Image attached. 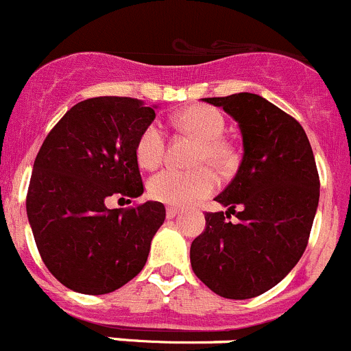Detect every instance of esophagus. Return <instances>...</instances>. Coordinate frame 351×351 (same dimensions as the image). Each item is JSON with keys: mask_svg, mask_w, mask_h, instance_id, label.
I'll list each match as a JSON object with an SVG mask.
<instances>
[{"mask_svg": "<svg viewBox=\"0 0 351 351\" xmlns=\"http://www.w3.org/2000/svg\"><path fill=\"white\" fill-rule=\"evenodd\" d=\"M176 215H179V208L169 206V208H167V219H173Z\"/></svg>", "mask_w": 351, "mask_h": 351, "instance_id": "esophagus-1", "label": "esophagus"}]
</instances>
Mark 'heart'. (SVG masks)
<instances>
[{"instance_id":"obj_1","label":"heart","mask_w":351,"mask_h":351,"mask_svg":"<svg viewBox=\"0 0 351 351\" xmlns=\"http://www.w3.org/2000/svg\"><path fill=\"white\" fill-rule=\"evenodd\" d=\"M179 129L195 136L199 141L196 163H212L226 167L232 158V149L222 139L226 122L219 110L205 105H195L173 117ZM165 155V134L156 123H149L136 141V160L143 169H155ZM217 178L212 169L199 167L196 170L165 169L148 181V193L155 202L170 206H186L208 196L215 189Z\"/></svg>"}]
</instances>
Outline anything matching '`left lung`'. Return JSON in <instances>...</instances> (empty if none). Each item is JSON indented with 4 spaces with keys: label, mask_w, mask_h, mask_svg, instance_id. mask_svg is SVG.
<instances>
[{
    "label": "left lung",
    "mask_w": 351,
    "mask_h": 351,
    "mask_svg": "<svg viewBox=\"0 0 351 351\" xmlns=\"http://www.w3.org/2000/svg\"><path fill=\"white\" fill-rule=\"evenodd\" d=\"M203 101L238 122L243 158L215 198L228 212L205 213V231L191 243V267L223 298H255L281 282L305 252L319 205L315 158L298 120L262 96ZM231 213L236 223L228 220Z\"/></svg>",
    "instance_id": "obj_1"
}]
</instances>
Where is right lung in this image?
<instances>
[{
	"instance_id": "obj_1",
	"label": "right lung",
	"mask_w": 351,
	"mask_h": 351,
	"mask_svg": "<svg viewBox=\"0 0 351 351\" xmlns=\"http://www.w3.org/2000/svg\"><path fill=\"white\" fill-rule=\"evenodd\" d=\"M155 108L122 96L84 99L60 119L36 156L29 223L45 265L72 291H115L148 260L165 206L146 202L110 210L105 202H131L145 191L136 141Z\"/></svg>"
}]
</instances>
